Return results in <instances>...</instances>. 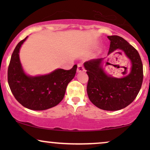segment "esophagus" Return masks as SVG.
Returning a JSON list of instances; mask_svg holds the SVG:
<instances>
[{"label":"esophagus","instance_id":"34e87169","mask_svg":"<svg viewBox=\"0 0 150 150\" xmlns=\"http://www.w3.org/2000/svg\"><path fill=\"white\" fill-rule=\"evenodd\" d=\"M85 71V68L83 66V65L80 64L78 65V67H77V72H81V71Z\"/></svg>","mask_w":150,"mask_h":150}]
</instances>
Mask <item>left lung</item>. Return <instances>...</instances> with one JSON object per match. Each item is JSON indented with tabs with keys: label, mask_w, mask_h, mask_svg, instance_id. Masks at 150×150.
<instances>
[{
	"label": "left lung",
	"mask_w": 150,
	"mask_h": 150,
	"mask_svg": "<svg viewBox=\"0 0 150 150\" xmlns=\"http://www.w3.org/2000/svg\"><path fill=\"white\" fill-rule=\"evenodd\" d=\"M107 38L110 41L108 55L123 51L130 63L129 73L121 78L109 75L104 69V58L86 61L84 67L89 76L87 91L90 101L100 109L113 111L126 107L138 95L143 83V64L137 50L124 39L117 35Z\"/></svg>",
	"instance_id": "1"
}]
</instances>
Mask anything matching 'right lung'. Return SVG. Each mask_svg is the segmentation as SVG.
I'll list each match as a JSON object with an SVG mask.
<instances>
[{
  "label": "right lung",
  "instance_id": "obj_1",
  "mask_svg": "<svg viewBox=\"0 0 150 150\" xmlns=\"http://www.w3.org/2000/svg\"><path fill=\"white\" fill-rule=\"evenodd\" d=\"M28 38L18 43L8 67V83L17 101L28 109L44 110L57 106L63 99L68 83L75 76L77 65L69 70L56 69L44 75L30 76L24 70L20 50Z\"/></svg>",
  "mask_w": 150,
  "mask_h": 150
}]
</instances>
